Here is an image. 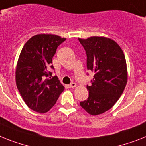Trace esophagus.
I'll list each match as a JSON object with an SVG mask.
<instances>
[{"instance_id": "1", "label": "esophagus", "mask_w": 146, "mask_h": 146, "mask_svg": "<svg viewBox=\"0 0 146 146\" xmlns=\"http://www.w3.org/2000/svg\"><path fill=\"white\" fill-rule=\"evenodd\" d=\"M69 86H70V88H74L76 87V84L75 82H72L70 84Z\"/></svg>"}]
</instances>
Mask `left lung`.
Masks as SVG:
<instances>
[{"label":"left lung","instance_id":"obj_1","mask_svg":"<svg viewBox=\"0 0 146 146\" xmlns=\"http://www.w3.org/2000/svg\"><path fill=\"white\" fill-rule=\"evenodd\" d=\"M87 54V67L95 74L88 100L80 105L90 115L103 113L115 105L122 94L128 81L124 52L113 39L93 36L79 38Z\"/></svg>","mask_w":146,"mask_h":146}]
</instances>
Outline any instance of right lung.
Masks as SVG:
<instances>
[{"instance_id": "add662e5", "label": "right lung", "mask_w": 146, "mask_h": 146, "mask_svg": "<svg viewBox=\"0 0 146 146\" xmlns=\"http://www.w3.org/2000/svg\"><path fill=\"white\" fill-rule=\"evenodd\" d=\"M65 40L54 34H38L30 38L21 51L15 82L24 102L34 111L44 113L50 111L64 89L58 77L51 78L49 70L53 68L51 63L56 49Z\"/></svg>"}]
</instances>
